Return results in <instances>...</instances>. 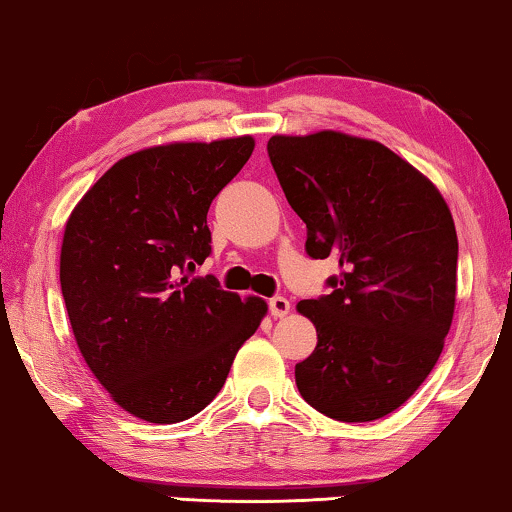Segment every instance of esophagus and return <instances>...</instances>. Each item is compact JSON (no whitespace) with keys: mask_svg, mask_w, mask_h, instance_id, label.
<instances>
[{"mask_svg":"<svg viewBox=\"0 0 512 512\" xmlns=\"http://www.w3.org/2000/svg\"><path fill=\"white\" fill-rule=\"evenodd\" d=\"M268 307H270L272 317H286V314H289V310H291V303L284 296H272L268 300Z\"/></svg>","mask_w":512,"mask_h":512,"instance_id":"34e87169","label":"esophagus"}]
</instances>
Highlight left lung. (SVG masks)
I'll use <instances>...</instances> for the list:
<instances>
[{"label": "left lung", "mask_w": 512, "mask_h": 512, "mask_svg": "<svg viewBox=\"0 0 512 512\" xmlns=\"http://www.w3.org/2000/svg\"><path fill=\"white\" fill-rule=\"evenodd\" d=\"M268 156L310 258L333 256L328 293L300 300L317 347L296 363L300 396L338 422L408 401L443 352L459 242L443 195L380 142L324 130L275 135Z\"/></svg>", "instance_id": "8db88e82"}]
</instances>
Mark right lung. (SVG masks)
Returning a JSON list of instances; mask_svg holds the SVG:
<instances>
[{"instance_id": "add662e5", "label": "right lung", "mask_w": 512, "mask_h": 512, "mask_svg": "<svg viewBox=\"0 0 512 512\" xmlns=\"http://www.w3.org/2000/svg\"><path fill=\"white\" fill-rule=\"evenodd\" d=\"M254 139L167 144L125 156L69 216L60 286L88 368L130 415L174 424L219 394L268 307L214 275L207 212Z\"/></svg>"}]
</instances>
